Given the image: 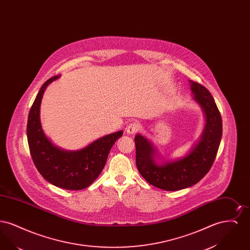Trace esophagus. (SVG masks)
<instances>
[{
	"label": "esophagus",
	"instance_id": "1",
	"mask_svg": "<svg viewBox=\"0 0 250 250\" xmlns=\"http://www.w3.org/2000/svg\"><path fill=\"white\" fill-rule=\"evenodd\" d=\"M139 130V125L137 123H131L127 126H126V132L128 134H135L137 131Z\"/></svg>",
	"mask_w": 250,
	"mask_h": 250
}]
</instances>
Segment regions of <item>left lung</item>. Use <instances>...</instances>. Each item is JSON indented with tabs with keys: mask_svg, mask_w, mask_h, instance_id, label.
<instances>
[{
	"mask_svg": "<svg viewBox=\"0 0 250 250\" xmlns=\"http://www.w3.org/2000/svg\"><path fill=\"white\" fill-rule=\"evenodd\" d=\"M190 83L193 100L202 107L205 125L190 151L177 159L160 157L154 144L141 134L135 136L136 165L149 184L166 191L188 188L200 182L210 170L222 137V120L210 92L202 84Z\"/></svg>",
	"mask_w": 250,
	"mask_h": 250,
	"instance_id": "8db88e82",
	"label": "left lung"
}]
</instances>
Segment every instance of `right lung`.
Listing matches in <instances>:
<instances>
[{"label":"right lung","instance_id":"obj_1","mask_svg":"<svg viewBox=\"0 0 250 250\" xmlns=\"http://www.w3.org/2000/svg\"><path fill=\"white\" fill-rule=\"evenodd\" d=\"M59 78L60 75L50 78L36 95L28 116V144L36 168L45 180L63 189L81 190L99 176L111 147L122 137L123 131L103 136L80 150L67 151L55 146L42 129L40 105L48 84Z\"/></svg>","mask_w":250,"mask_h":250}]
</instances>
